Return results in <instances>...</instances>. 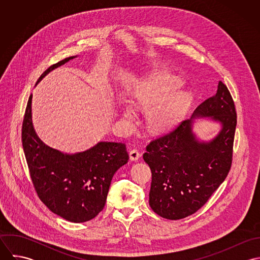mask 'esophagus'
<instances>
[{
	"mask_svg": "<svg viewBox=\"0 0 260 260\" xmlns=\"http://www.w3.org/2000/svg\"><path fill=\"white\" fill-rule=\"evenodd\" d=\"M129 156H130V160L131 161H137L140 158L141 154H140V152L137 149H132L129 152Z\"/></svg>",
	"mask_w": 260,
	"mask_h": 260,
	"instance_id": "obj_1",
	"label": "esophagus"
}]
</instances>
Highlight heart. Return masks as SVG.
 <instances>
[{"label":"heart","instance_id":"heart-1","mask_svg":"<svg viewBox=\"0 0 260 260\" xmlns=\"http://www.w3.org/2000/svg\"><path fill=\"white\" fill-rule=\"evenodd\" d=\"M182 80L172 74L151 76L137 86L132 92V102L138 108L152 107L147 116L150 130L163 131L175 125L185 115L192 102V96L187 91H178ZM122 117L133 118L131 108L122 107Z\"/></svg>","mask_w":260,"mask_h":260}]
</instances>
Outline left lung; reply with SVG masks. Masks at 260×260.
<instances>
[{
	"label": "left lung",
	"mask_w": 260,
	"mask_h": 260,
	"mask_svg": "<svg viewBox=\"0 0 260 260\" xmlns=\"http://www.w3.org/2000/svg\"><path fill=\"white\" fill-rule=\"evenodd\" d=\"M197 117L220 122L219 134L200 142L192 131ZM236 122L232 97L219 81L216 94L201 103L191 118L150 142L143 159L152 172L149 205L155 213L182 219L207 202L230 170Z\"/></svg>",
	"instance_id": "8db88e82"
}]
</instances>
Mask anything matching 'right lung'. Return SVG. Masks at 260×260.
<instances>
[{
    "label": "right lung",
    "mask_w": 260,
    "mask_h": 260,
    "mask_svg": "<svg viewBox=\"0 0 260 260\" xmlns=\"http://www.w3.org/2000/svg\"><path fill=\"white\" fill-rule=\"evenodd\" d=\"M76 57L52 65L41 75L36 85L46 75ZM32 97L23 121L22 143L38 196L53 213L68 221H89L103 210L114 174L128 162L126 146L98 142L75 154L49 147L34 129Z\"/></svg>",
    "instance_id": "obj_1"
}]
</instances>
